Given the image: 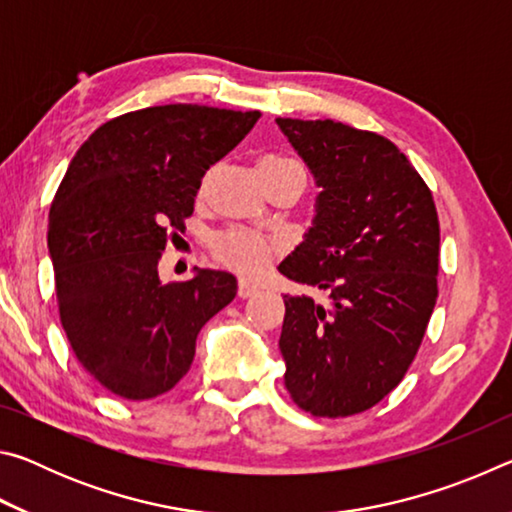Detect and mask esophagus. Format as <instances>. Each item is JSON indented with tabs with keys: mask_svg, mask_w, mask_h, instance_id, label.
Returning <instances> with one entry per match:
<instances>
[{
	"mask_svg": "<svg viewBox=\"0 0 512 512\" xmlns=\"http://www.w3.org/2000/svg\"><path fill=\"white\" fill-rule=\"evenodd\" d=\"M255 293H257L255 284H250V282H246V280H239V284H237V296H239L241 300L255 296Z\"/></svg>",
	"mask_w": 512,
	"mask_h": 512,
	"instance_id": "1",
	"label": "esophagus"
}]
</instances>
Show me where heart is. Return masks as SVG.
<instances>
[{
    "label": "heart",
    "mask_w": 512,
    "mask_h": 512,
    "mask_svg": "<svg viewBox=\"0 0 512 512\" xmlns=\"http://www.w3.org/2000/svg\"><path fill=\"white\" fill-rule=\"evenodd\" d=\"M298 169L302 167L296 160L282 158V155H266V158L259 162V173H262L264 183L282 176V173L298 171ZM207 183H210V176L203 178L201 194L205 192ZM210 248H212L214 259L223 268H228V271L237 273L241 277H257L277 255H282L284 241L277 237L259 235V232H253V230L232 228L214 235Z\"/></svg>",
    "instance_id": "obj_1"
}]
</instances>
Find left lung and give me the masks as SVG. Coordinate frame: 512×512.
<instances>
[{"label":"left lung","mask_w":512,"mask_h":512,"mask_svg":"<svg viewBox=\"0 0 512 512\" xmlns=\"http://www.w3.org/2000/svg\"><path fill=\"white\" fill-rule=\"evenodd\" d=\"M275 121L320 187L314 228L280 273L327 296H284V384L302 411L348 418L384 400L420 350L438 298L436 203L384 135Z\"/></svg>","instance_id":"left-lung-1"}]
</instances>
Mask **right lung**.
<instances>
[{
    "instance_id": "add662e5",
    "label": "right lung",
    "mask_w": 512,
    "mask_h": 512,
    "mask_svg": "<svg viewBox=\"0 0 512 512\" xmlns=\"http://www.w3.org/2000/svg\"><path fill=\"white\" fill-rule=\"evenodd\" d=\"M259 117L196 103L126 112L69 162L47 244L67 341L106 391L137 402L171 391L192 368L201 327L237 296L223 271L162 284L158 262L185 230L205 171Z\"/></svg>"
}]
</instances>
